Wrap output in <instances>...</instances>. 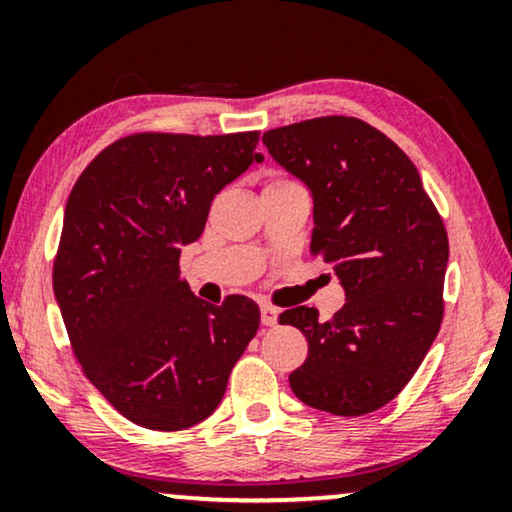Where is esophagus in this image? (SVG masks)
I'll return each instance as SVG.
<instances>
[{
	"label": "esophagus",
	"mask_w": 512,
	"mask_h": 512,
	"mask_svg": "<svg viewBox=\"0 0 512 512\" xmlns=\"http://www.w3.org/2000/svg\"><path fill=\"white\" fill-rule=\"evenodd\" d=\"M277 317H279V312L272 305H263L261 307L263 326H277Z\"/></svg>",
	"instance_id": "1"
}]
</instances>
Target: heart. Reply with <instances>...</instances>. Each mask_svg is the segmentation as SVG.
<instances>
[{
  "label": "heart",
  "instance_id": "1",
  "mask_svg": "<svg viewBox=\"0 0 512 512\" xmlns=\"http://www.w3.org/2000/svg\"><path fill=\"white\" fill-rule=\"evenodd\" d=\"M284 181H289V179H272L270 184H284Z\"/></svg>",
  "mask_w": 512,
  "mask_h": 512
}]
</instances>
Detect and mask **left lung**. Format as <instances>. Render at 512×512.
<instances>
[{
	"mask_svg": "<svg viewBox=\"0 0 512 512\" xmlns=\"http://www.w3.org/2000/svg\"><path fill=\"white\" fill-rule=\"evenodd\" d=\"M263 144L312 191L310 251L347 296L328 321L307 305L279 314L310 347L291 389L310 408L368 415L401 394L443 324L445 223L412 160L361 118H310Z\"/></svg>",
	"mask_w": 512,
	"mask_h": 512,
	"instance_id": "left-lung-1",
	"label": "left lung"
}]
</instances>
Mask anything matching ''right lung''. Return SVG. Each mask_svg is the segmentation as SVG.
I'll list each match as a JSON object with an SVG mask.
<instances>
[{
    "mask_svg": "<svg viewBox=\"0 0 512 512\" xmlns=\"http://www.w3.org/2000/svg\"><path fill=\"white\" fill-rule=\"evenodd\" d=\"M258 132H137L97 153L69 193L53 291L81 370L130 422L181 431L219 408L261 310L195 298L184 244L256 153Z\"/></svg>",
    "mask_w": 512,
    "mask_h": 512,
    "instance_id": "obj_1",
    "label": "right lung"
}]
</instances>
